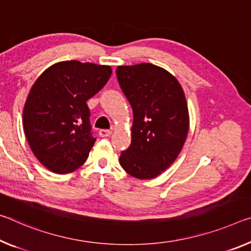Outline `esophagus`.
Masks as SVG:
<instances>
[{"label":"esophagus","instance_id":"obj_1","mask_svg":"<svg viewBox=\"0 0 251 251\" xmlns=\"http://www.w3.org/2000/svg\"><path fill=\"white\" fill-rule=\"evenodd\" d=\"M111 134V130L109 129H100L99 130V136L100 137H108Z\"/></svg>","mask_w":251,"mask_h":251}]
</instances>
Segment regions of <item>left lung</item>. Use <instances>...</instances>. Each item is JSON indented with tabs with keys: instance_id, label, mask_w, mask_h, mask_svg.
Listing matches in <instances>:
<instances>
[{
	"instance_id": "1",
	"label": "left lung",
	"mask_w": 251,
	"mask_h": 251,
	"mask_svg": "<svg viewBox=\"0 0 251 251\" xmlns=\"http://www.w3.org/2000/svg\"><path fill=\"white\" fill-rule=\"evenodd\" d=\"M116 75L134 115L132 143L119 164L133 177L154 178L176 160L188 136L184 91L172 74L152 63L118 66Z\"/></svg>"
}]
</instances>
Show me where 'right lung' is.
I'll list each match as a JSON object with an SVG mask.
<instances>
[{
  "label": "right lung",
  "mask_w": 251,
  "mask_h": 251,
  "mask_svg": "<svg viewBox=\"0 0 251 251\" xmlns=\"http://www.w3.org/2000/svg\"><path fill=\"white\" fill-rule=\"evenodd\" d=\"M110 75V66L61 61L43 71L31 87L23 129L35 157L51 172H74L86 162L96 142L87 100Z\"/></svg>",
  "instance_id": "right-lung-1"
}]
</instances>
